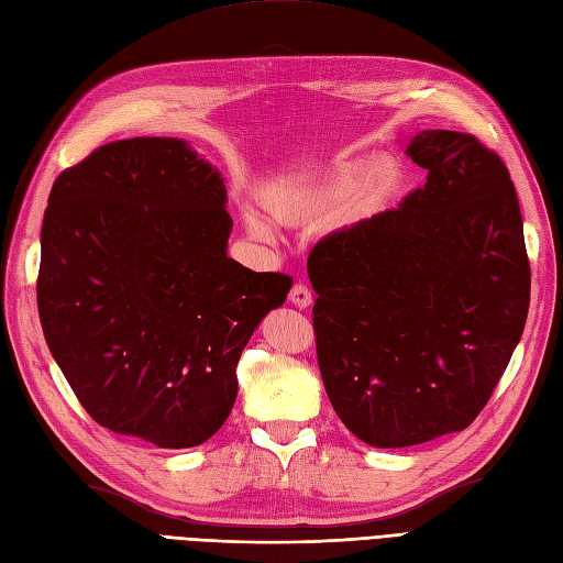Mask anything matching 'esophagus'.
I'll use <instances>...</instances> for the list:
<instances>
[{
    "instance_id": "esophagus-1",
    "label": "esophagus",
    "mask_w": 563,
    "mask_h": 563,
    "mask_svg": "<svg viewBox=\"0 0 563 563\" xmlns=\"http://www.w3.org/2000/svg\"><path fill=\"white\" fill-rule=\"evenodd\" d=\"M289 300L298 308H308L312 303V294L306 284H294V289L289 291Z\"/></svg>"
}]
</instances>
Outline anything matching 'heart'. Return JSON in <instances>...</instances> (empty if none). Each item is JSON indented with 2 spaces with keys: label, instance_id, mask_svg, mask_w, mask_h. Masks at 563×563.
<instances>
[{
  "label": "heart",
  "instance_id": "obj_1",
  "mask_svg": "<svg viewBox=\"0 0 563 563\" xmlns=\"http://www.w3.org/2000/svg\"><path fill=\"white\" fill-rule=\"evenodd\" d=\"M401 184V169L394 159H344L332 169L300 184H279L265 190L267 212L286 224H303L336 214L341 222H361L385 208ZM245 227L260 241H272V229L253 212H245Z\"/></svg>",
  "mask_w": 563,
  "mask_h": 563
}]
</instances>
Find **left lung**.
<instances>
[{
    "label": "left lung",
    "instance_id": "1",
    "mask_svg": "<svg viewBox=\"0 0 563 563\" xmlns=\"http://www.w3.org/2000/svg\"><path fill=\"white\" fill-rule=\"evenodd\" d=\"M428 181L308 257L329 401L369 446L465 430L523 334L530 263L509 169L471 133L420 131Z\"/></svg>",
    "mask_w": 563,
    "mask_h": 563
}]
</instances>
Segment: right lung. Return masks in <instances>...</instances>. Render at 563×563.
<instances>
[{
    "label": "right lung",
    "mask_w": 563,
    "mask_h": 563,
    "mask_svg": "<svg viewBox=\"0 0 563 563\" xmlns=\"http://www.w3.org/2000/svg\"><path fill=\"white\" fill-rule=\"evenodd\" d=\"M224 178L184 141L107 143L64 169L40 231L45 341L95 422L162 449L208 442L289 274L227 255Z\"/></svg>",
    "instance_id": "obj_1"
}]
</instances>
